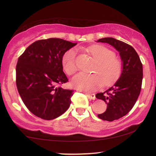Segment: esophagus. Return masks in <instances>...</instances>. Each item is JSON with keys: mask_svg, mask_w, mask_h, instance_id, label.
I'll use <instances>...</instances> for the list:
<instances>
[{"mask_svg": "<svg viewBox=\"0 0 156 156\" xmlns=\"http://www.w3.org/2000/svg\"><path fill=\"white\" fill-rule=\"evenodd\" d=\"M86 95L89 98H91L92 100H95L96 99V95L94 94H88V93H86Z\"/></svg>", "mask_w": 156, "mask_h": 156, "instance_id": "34e87169", "label": "esophagus"}]
</instances>
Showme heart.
Returning <instances> with one entry per match:
<instances>
[{"mask_svg":"<svg viewBox=\"0 0 156 156\" xmlns=\"http://www.w3.org/2000/svg\"><path fill=\"white\" fill-rule=\"evenodd\" d=\"M87 51L96 62L93 74L78 73L72 79L75 88L86 92L93 91L104 83L109 86L120 78L122 71V62L115 57V52L102 45L89 47ZM63 69L68 75H73L78 70L76 64V51L71 49L65 53L62 58Z\"/></svg>","mask_w":156,"mask_h":156,"instance_id":"b5f03b06","label":"heart"}]
</instances>
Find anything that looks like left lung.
Masks as SVG:
<instances>
[{
    "mask_svg": "<svg viewBox=\"0 0 156 156\" xmlns=\"http://www.w3.org/2000/svg\"><path fill=\"white\" fill-rule=\"evenodd\" d=\"M98 42L109 43L120 52L123 69L120 78L103 93L96 95L106 102V112L98 114L100 119L113 121L130 112L140 93L143 69L138 54L132 46L113 38H103Z\"/></svg>",
    "mask_w": 156,
    "mask_h": 156,
    "instance_id": "1",
    "label": "left lung"
}]
</instances>
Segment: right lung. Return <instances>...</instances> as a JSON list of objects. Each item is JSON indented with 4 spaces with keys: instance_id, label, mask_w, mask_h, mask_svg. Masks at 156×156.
Returning <instances> with one entry per match:
<instances>
[{
    "instance_id": "1",
    "label": "right lung",
    "mask_w": 156,
    "mask_h": 156,
    "mask_svg": "<svg viewBox=\"0 0 156 156\" xmlns=\"http://www.w3.org/2000/svg\"><path fill=\"white\" fill-rule=\"evenodd\" d=\"M77 43L51 38L35 41L18 58L16 83L23 102L34 115L53 120L69 107L72 89H64L68 81L63 72L65 53Z\"/></svg>"
}]
</instances>
